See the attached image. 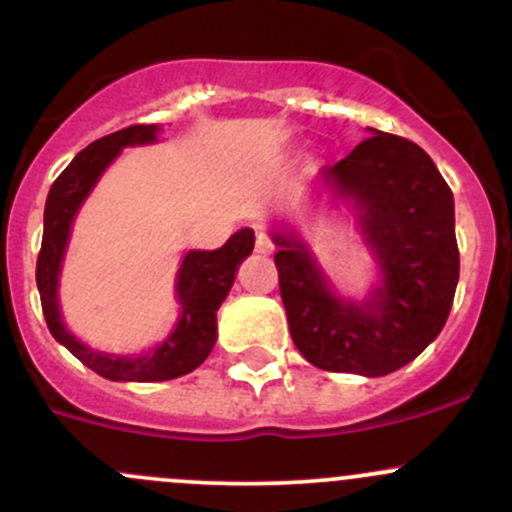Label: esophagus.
I'll use <instances>...</instances> for the list:
<instances>
[{"instance_id": "34e87169", "label": "esophagus", "mask_w": 512, "mask_h": 512, "mask_svg": "<svg viewBox=\"0 0 512 512\" xmlns=\"http://www.w3.org/2000/svg\"><path fill=\"white\" fill-rule=\"evenodd\" d=\"M273 251V241H271V236H268L266 232H258L256 234V254H271Z\"/></svg>"}]
</instances>
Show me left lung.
Segmentation results:
<instances>
[{
  "mask_svg": "<svg viewBox=\"0 0 512 512\" xmlns=\"http://www.w3.org/2000/svg\"><path fill=\"white\" fill-rule=\"evenodd\" d=\"M344 161L324 166L322 188L349 200L381 285L364 302L329 288L305 241L273 232L290 337L312 366L386 376L410 364L447 322L459 280L454 195L432 158L403 136L368 129Z\"/></svg>",
  "mask_w": 512,
  "mask_h": 512,
  "instance_id": "obj_1",
  "label": "left lung"
}]
</instances>
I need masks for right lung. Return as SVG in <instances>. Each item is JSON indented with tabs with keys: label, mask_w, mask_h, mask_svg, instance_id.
<instances>
[{
	"label": "right lung",
	"mask_w": 512,
	"mask_h": 512,
	"mask_svg": "<svg viewBox=\"0 0 512 512\" xmlns=\"http://www.w3.org/2000/svg\"><path fill=\"white\" fill-rule=\"evenodd\" d=\"M158 131H161L158 124H134L82 148L51 185L46 212H43V241L36 261V285L41 293L43 317L56 342L109 381L153 383L195 371L210 356L217 342V310L234 285L236 268L254 251V229L249 227L239 229L217 251H188L180 263L178 283H175L183 307L180 320L175 322L173 332L146 354H102L82 344L65 329L58 307V276L75 214L119 151L126 146L153 144Z\"/></svg>",
	"instance_id": "add662e5"
}]
</instances>
